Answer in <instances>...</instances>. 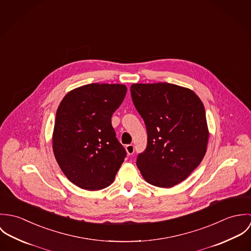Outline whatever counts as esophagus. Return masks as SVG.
Wrapping results in <instances>:
<instances>
[{"mask_svg":"<svg viewBox=\"0 0 251 251\" xmlns=\"http://www.w3.org/2000/svg\"><path fill=\"white\" fill-rule=\"evenodd\" d=\"M126 152H127V154L128 155H131V154H133V152H134V146L133 145H126Z\"/></svg>","mask_w":251,"mask_h":251,"instance_id":"1","label":"esophagus"}]
</instances>
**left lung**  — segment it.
<instances>
[{
	"label": "left lung",
	"mask_w": 251,
	"mask_h": 251,
	"mask_svg": "<svg viewBox=\"0 0 251 251\" xmlns=\"http://www.w3.org/2000/svg\"><path fill=\"white\" fill-rule=\"evenodd\" d=\"M130 93L148 133L136 164L147 182L172 187L206 154L210 132L204 105L190 89L166 82L132 84Z\"/></svg>",
	"instance_id": "8db88e82"
}]
</instances>
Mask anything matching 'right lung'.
I'll list each match as a JSON object with an SVG mask.
<instances>
[{
	"label": "right lung",
	"mask_w": 251,
	"mask_h": 251,
	"mask_svg": "<svg viewBox=\"0 0 251 251\" xmlns=\"http://www.w3.org/2000/svg\"><path fill=\"white\" fill-rule=\"evenodd\" d=\"M126 87L93 83L73 89L61 101L52 135L55 158L66 177L86 190L109 186L126 151L111 124Z\"/></svg>",
	"instance_id": "obj_1"
}]
</instances>
